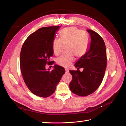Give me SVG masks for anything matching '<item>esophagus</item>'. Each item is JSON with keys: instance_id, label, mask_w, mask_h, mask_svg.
Segmentation results:
<instances>
[{"instance_id": "1", "label": "esophagus", "mask_w": 126, "mask_h": 126, "mask_svg": "<svg viewBox=\"0 0 126 126\" xmlns=\"http://www.w3.org/2000/svg\"><path fill=\"white\" fill-rule=\"evenodd\" d=\"M65 70H66V73H68V72H69V70H68V69H65Z\"/></svg>"}]
</instances>
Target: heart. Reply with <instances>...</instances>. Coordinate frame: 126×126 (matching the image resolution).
<instances>
[{
	"label": "heart",
	"instance_id": "b5f03b06",
	"mask_svg": "<svg viewBox=\"0 0 126 126\" xmlns=\"http://www.w3.org/2000/svg\"><path fill=\"white\" fill-rule=\"evenodd\" d=\"M60 39H55L52 41V50L56 55L62 52L63 44L67 45L68 52L64 53L57 59L60 66L67 67L74 60V55L81 57L87 52L89 47L88 37L81 30L75 27L64 28L60 32Z\"/></svg>",
	"mask_w": 126,
	"mask_h": 126
}]
</instances>
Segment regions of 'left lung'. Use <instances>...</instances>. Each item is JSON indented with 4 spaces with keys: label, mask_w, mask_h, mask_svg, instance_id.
I'll return each instance as SVG.
<instances>
[{
    "label": "left lung",
    "mask_w": 126,
    "mask_h": 126,
    "mask_svg": "<svg viewBox=\"0 0 126 126\" xmlns=\"http://www.w3.org/2000/svg\"><path fill=\"white\" fill-rule=\"evenodd\" d=\"M89 34V48L86 54L76 63L77 70H69L72 80L69 88L74 94L86 96L93 93L99 87L104 78L107 66L106 46L102 37L92 30L87 29ZM84 69L81 72L79 68Z\"/></svg>",
    "instance_id": "8db88e82"
}]
</instances>
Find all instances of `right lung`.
<instances>
[{
	"mask_svg": "<svg viewBox=\"0 0 126 126\" xmlns=\"http://www.w3.org/2000/svg\"><path fill=\"white\" fill-rule=\"evenodd\" d=\"M60 27L39 28L28 37L21 48L20 66L24 82L32 93L40 97L51 96L65 72L57 64L52 70L45 67L54 54L52 41Z\"/></svg>",
	"mask_w": 126,
	"mask_h": 126,
	"instance_id": "1",
	"label": "right lung"
}]
</instances>
